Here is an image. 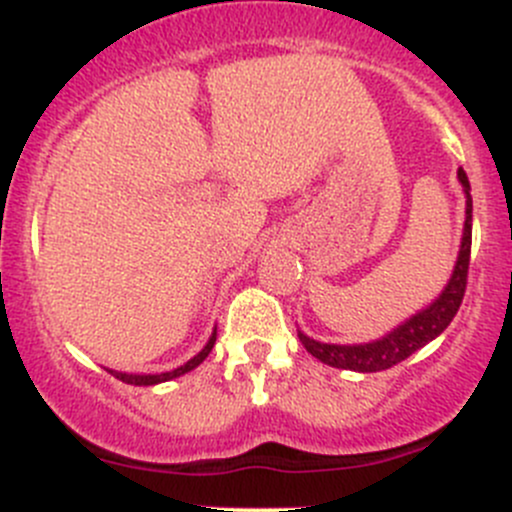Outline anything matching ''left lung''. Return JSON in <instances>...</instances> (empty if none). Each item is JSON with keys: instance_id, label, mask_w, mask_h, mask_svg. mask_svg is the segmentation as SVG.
Masks as SVG:
<instances>
[{"instance_id": "1", "label": "left lung", "mask_w": 512, "mask_h": 512, "mask_svg": "<svg viewBox=\"0 0 512 512\" xmlns=\"http://www.w3.org/2000/svg\"><path fill=\"white\" fill-rule=\"evenodd\" d=\"M458 180H461L463 190H466V227H463V242L461 252H458L456 270H453L451 280H448L446 289L441 292V297L426 307L423 312L414 314L411 319H406L401 327H396L394 332L386 334V337L376 339L371 344H322L309 339L307 334L299 332V342L304 344L309 354L317 356L322 364L334 366V369H349V371H361V374H371V371H384L391 366L401 364L404 359H409L411 354L418 352L421 347H426L428 342L438 337L448 324L453 322L456 312L461 309L463 294H466L468 285V265H471V237H473V200H471V183H468L466 170L458 168Z\"/></svg>"}]
</instances>
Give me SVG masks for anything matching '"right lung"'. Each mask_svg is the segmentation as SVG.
I'll return each mask as SVG.
<instances>
[{"label":"right lung","instance_id":"right-lung-1","mask_svg":"<svg viewBox=\"0 0 512 512\" xmlns=\"http://www.w3.org/2000/svg\"><path fill=\"white\" fill-rule=\"evenodd\" d=\"M215 339H218V332H213V337H210V342L205 344L203 352H200L198 356H193L188 364L178 366V369H173V371H165V374H121V371H111V374L116 376V379L126 381V384H133V386H153V384H160V381H170V379H175V376L185 374V371L195 369L198 364H203L205 356H208L210 349L215 347Z\"/></svg>","mask_w":512,"mask_h":512}]
</instances>
